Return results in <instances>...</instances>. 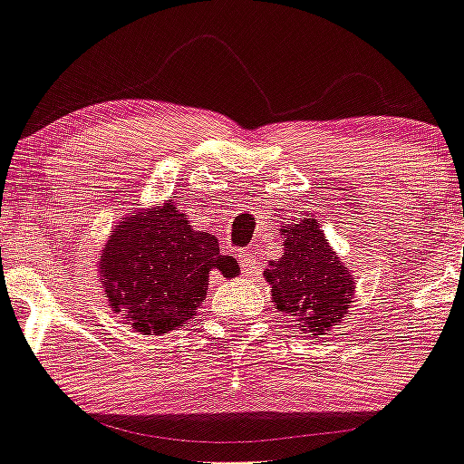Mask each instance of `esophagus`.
Returning a JSON list of instances; mask_svg holds the SVG:
<instances>
[{
    "label": "esophagus",
    "instance_id": "esophagus-1",
    "mask_svg": "<svg viewBox=\"0 0 464 464\" xmlns=\"http://www.w3.org/2000/svg\"><path fill=\"white\" fill-rule=\"evenodd\" d=\"M238 263H241V270L246 276H254L258 272L256 254L252 250H238Z\"/></svg>",
    "mask_w": 464,
    "mask_h": 464
}]
</instances>
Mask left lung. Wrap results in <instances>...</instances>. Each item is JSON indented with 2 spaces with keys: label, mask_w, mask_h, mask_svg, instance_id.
Here are the masks:
<instances>
[{
  "label": "left lung",
  "mask_w": 464,
  "mask_h": 464,
  "mask_svg": "<svg viewBox=\"0 0 464 464\" xmlns=\"http://www.w3.org/2000/svg\"><path fill=\"white\" fill-rule=\"evenodd\" d=\"M285 250L263 272L272 285V301L285 316L301 321V330L323 336L343 321L353 296L352 270L318 230L316 218L287 223Z\"/></svg>",
  "instance_id": "obj_1"
}]
</instances>
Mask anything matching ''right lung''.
<instances>
[{
  "mask_svg": "<svg viewBox=\"0 0 464 464\" xmlns=\"http://www.w3.org/2000/svg\"><path fill=\"white\" fill-rule=\"evenodd\" d=\"M102 285L112 312L141 334H166L197 316L210 272L238 274L214 234L198 232L172 201L128 214L102 250Z\"/></svg>",
  "mask_w": 464,
  "mask_h": 464,
  "instance_id": "add662e5",
  "label": "right lung"
}]
</instances>
